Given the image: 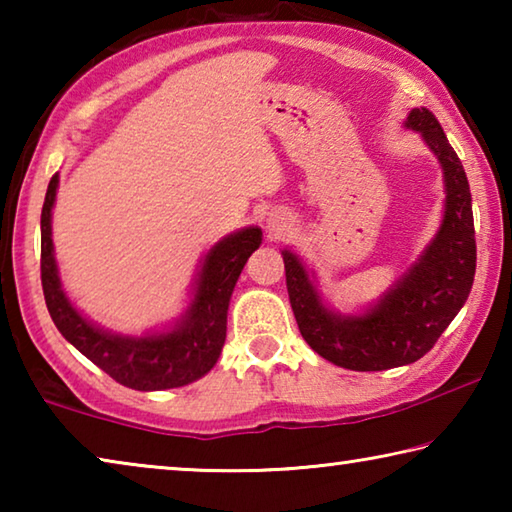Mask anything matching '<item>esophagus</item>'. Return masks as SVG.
<instances>
[{
	"instance_id": "esophagus-1",
	"label": "esophagus",
	"mask_w": 512,
	"mask_h": 512,
	"mask_svg": "<svg viewBox=\"0 0 512 512\" xmlns=\"http://www.w3.org/2000/svg\"><path fill=\"white\" fill-rule=\"evenodd\" d=\"M268 230H271L273 235H280L282 230H287V214L273 212L271 216H268Z\"/></svg>"
}]
</instances>
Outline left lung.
<instances>
[{
	"label": "left lung",
	"mask_w": 512,
	"mask_h": 512,
	"mask_svg": "<svg viewBox=\"0 0 512 512\" xmlns=\"http://www.w3.org/2000/svg\"><path fill=\"white\" fill-rule=\"evenodd\" d=\"M406 128L418 131L443 167L445 214L438 235L406 271L361 316H341L323 305L307 268L282 250L293 316L302 339L334 366L370 372L424 357L470 296L476 271L472 194L461 160L427 108H413Z\"/></svg>",
	"instance_id": "obj_1"
}]
</instances>
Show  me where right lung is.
Instances as JSON below:
<instances>
[{
    "mask_svg": "<svg viewBox=\"0 0 512 512\" xmlns=\"http://www.w3.org/2000/svg\"><path fill=\"white\" fill-rule=\"evenodd\" d=\"M56 189L58 173L49 180L40 216V277L49 316L58 332L121 386L135 391L178 388L207 375L225 343L232 289L250 253L262 244V230H239L221 239L205 255L194 298L183 318L169 332L121 336L92 325L65 296L58 277L54 241H51V210H54Z\"/></svg>",
    "mask_w": 512,
    "mask_h": 512,
    "instance_id": "obj_1",
    "label": "right lung"
}]
</instances>
